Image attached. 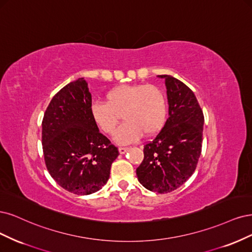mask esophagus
<instances>
[{
	"label": "esophagus",
	"mask_w": 252,
	"mask_h": 252,
	"mask_svg": "<svg viewBox=\"0 0 252 252\" xmlns=\"http://www.w3.org/2000/svg\"><path fill=\"white\" fill-rule=\"evenodd\" d=\"M118 150H119V153H120V154H126V153L128 151V148H126V147H120Z\"/></svg>",
	"instance_id": "34e87169"
}]
</instances>
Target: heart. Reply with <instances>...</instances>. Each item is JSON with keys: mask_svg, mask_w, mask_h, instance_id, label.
<instances>
[{"mask_svg": "<svg viewBox=\"0 0 252 252\" xmlns=\"http://www.w3.org/2000/svg\"><path fill=\"white\" fill-rule=\"evenodd\" d=\"M107 102L95 101L90 113L95 125L105 134H113L123 114L126 123L115 134L119 143H129L143 133L150 136L165 123L167 100L164 92L153 85H121L105 94Z\"/></svg>", "mask_w": 252, "mask_h": 252, "instance_id": "b5f03b06", "label": "heart"}]
</instances>
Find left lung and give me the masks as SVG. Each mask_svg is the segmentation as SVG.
I'll list each match as a JSON object with an SVG mask.
<instances>
[{"instance_id": "obj_1", "label": "left lung", "mask_w": 252, "mask_h": 252, "mask_svg": "<svg viewBox=\"0 0 252 252\" xmlns=\"http://www.w3.org/2000/svg\"><path fill=\"white\" fill-rule=\"evenodd\" d=\"M158 77L165 79L169 117L154 140L144 145L136 174L147 189L167 193L188 181L197 167L204 116L188 86L170 75Z\"/></svg>"}]
</instances>
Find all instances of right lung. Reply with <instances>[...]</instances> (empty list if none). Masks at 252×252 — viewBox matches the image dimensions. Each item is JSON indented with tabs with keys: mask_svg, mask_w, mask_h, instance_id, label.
<instances>
[{
	"mask_svg": "<svg viewBox=\"0 0 252 252\" xmlns=\"http://www.w3.org/2000/svg\"><path fill=\"white\" fill-rule=\"evenodd\" d=\"M91 104L88 83L78 78L53 96L42 124L48 172L63 189L80 196L102 189L119 155L93 121Z\"/></svg>",
	"mask_w": 252,
	"mask_h": 252,
	"instance_id": "1",
	"label": "right lung"
}]
</instances>
